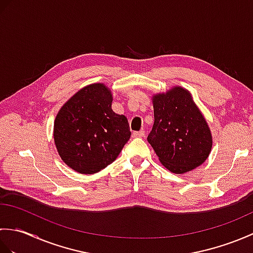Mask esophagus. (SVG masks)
<instances>
[{
  "label": "esophagus",
  "mask_w": 253,
  "mask_h": 253,
  "mask_svg": "<svg viewBox=\"0 0 253 253\" xmlns=\"http://www.w3.org/2000/svg\"><path fill=\"white\" fill-rule=\"evenodd\" d=\"M132 136L135 138H140V137H143L144 136V131L143 130H140V131H135L132 133Z\"/></svg>",
  "instance_id": "esophagus-1"
}]
</instances>
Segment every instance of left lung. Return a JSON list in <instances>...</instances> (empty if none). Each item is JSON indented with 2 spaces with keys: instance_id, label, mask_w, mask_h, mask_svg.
Segmentation results:
<instances>
[{
  "instance_id": "left-lung-1",
  "label": "left lung",
  "mask_w": 253,
  "mask_h": 253,
  "mask_svg": "<svg viewBox=\"0 0 253 253\" xmlns=\"http://www.w3.org/2000/svg\"><path fill=\"white\" fill-rule=\"evenodd\" d=\"M154 124L148 141L160 162L175 174L200 166L212 149L207 121L188 90L174 87L153 95Z\"/></svg>"
}]
</instances>
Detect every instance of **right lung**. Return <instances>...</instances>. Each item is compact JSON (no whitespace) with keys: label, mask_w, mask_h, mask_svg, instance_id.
Returning <instances> with one entry per match:
<instances>
[{"label":"right lung","mask_w":253,"mask_h":253,"mask_svg":"<svg viewBox=\"0 0 253 253\" xmlns=\"http://www.w3.org/2000/svg\"><path fill=\"white\" fill-rule=\"evenodd\" d=\"M111 90L92 84L75 93L57 113L54 142L61 159L80 174L114 162L131 132L126 116L112 110Z\"/></svg>","instance_id":"add662e5"}]
</instances>
